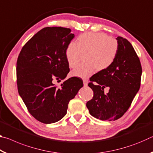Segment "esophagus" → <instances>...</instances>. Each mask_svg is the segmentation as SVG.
Segmentation results:
<instances>
[{"label": "esophagus", "mask_w": 153, "mask_h": 153, "mask_svg": "<svg viewBox=\"0 0 153 153\" xmlns=\"http://www.w3.org/2000/svg\"><path fill=\"white\" fill-rule=\"evenodd\" d=\"M83 82H84V86H87L88 82V79H83Z\"/></svg>", "instance_id": "obj_1"}]
</instances>
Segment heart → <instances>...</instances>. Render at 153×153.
<instances>
[{
  "label": "heart",
  "mask_w": 153,
  "mask_h": 153,
  "mask_svg": "<svg viewBox=\"0 0 153 153\" xmlns=\"http://www.w3.org/2000/svg\"><path fill=\"white\" fill-rule=\"evenodd\" d=\"M119 51L117 40L104 33H84L77 42H71L65 50V57L70 68H74L84 55V63L71 72L74 76L88 77L94 73L105 71L112 65Z\"/></svg>",
  "instance_id": "1"
}]
</instances>
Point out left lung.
Instances as JSON below:
<instances>
[{
    "mask_svg": "<svg viewBox=\"0 0 153 153\" xmlns=\"http://www.w3.org/2000/svg\"><path fill=\"white\" fill-rule=\"evenodd\" d=\"M116 39L119 51L115 61L106 70L94 74L88 84L94 96L86 107L90 115L102 121H115L122 117L140 86L142 66L139 57L128 40L121 36ZM107 87L110 90L105 94L104 89Z\"/></svg>",
    "mask_w": 153,
    "mask_h": 153,
    "instance_id": "8db88e82",
    "label": "left lung"
}]
</instances>
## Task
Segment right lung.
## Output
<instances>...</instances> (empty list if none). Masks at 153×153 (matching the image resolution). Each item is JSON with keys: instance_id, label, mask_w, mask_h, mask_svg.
Returning a JSON list of instances; mask_svg holds the SVG:
<instances>
[{"instance_id": "obj_1", "label": "right lung", "mask_w": 153, "mask_h": 153, "mask_svg": "<svg viewBox=\"0 0 153 153\" xmlns=\"http://www.w3.org/2000/svg\"><path fill=\"white\" fill-rule=\"evenodd\" d=\"M69 28H43L23 46L17 61L18 92L28 111L43 123L61 120L68 104L83 86L81 79L69 78L57 88L69 72L65 50L74 38Z\"/></svg>"}]
</instances>
